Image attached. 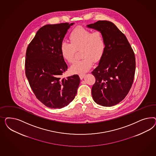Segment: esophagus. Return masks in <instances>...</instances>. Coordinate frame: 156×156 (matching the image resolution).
I'll return each mask as SVG.
<instances>
[{"mask_svg": "<svg viewBox=\"0 0 156 156\" xmlns=\"http://www.w3.org/2000/svg\"><path fill=\"white\" fill-rule=\"evenodd\" d=\"M79 76H80V80H83V78L85 77V74H80Z\"/></svg>", "mask_w": 156, "mask_h": 156, "instance_id": "obj_1", "label": "esophagus"}]
</instances>
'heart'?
I'll return each mask as SVG.
<instances>
[{
  "instance_id": "b5f03b06",
  "label": "heart",
  "mask_w": 156,
  "mask_h": 156,
  "mask_svg": "<svg viewBox=\"0 0 156 156\" xmlns=\"http://www.w3.org/2000/svg\"><path fill=\"white\" fill-rule=\"evenodd\" d=\"M70 43L62 42L60 50L63 58L69 63L74 61L76 51L80 50L82 59L75 62L70 70L74 74H82L89 71L94 62H99L104 55L106 43L101 31H91L82 27L73 30L69 37Z\"/></svg>"
}]
</instances>
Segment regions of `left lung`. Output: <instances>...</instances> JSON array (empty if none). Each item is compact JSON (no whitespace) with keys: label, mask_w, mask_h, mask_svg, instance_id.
I'll return each instance as SVG.
<instances>
[{"label":"left lung","mask_w":156,"mask_h":156,"mask_svg":"<svg viewBox=\"0 0 156 156\" xmlns=\"http://www.w3.org/2000/svg\"><path fill=\"white\" fill-rule=\"evenodd\" d=\"M87 27L101 31L106 43L98 66L91 72L95 77L92 97L99 105L114 106L125 98L132 86L136 70L134 53L125 35L113 23L99 20Z\"/></svg>","instance_id":"obj_1"}]
</instances>
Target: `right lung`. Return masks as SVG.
<instances>
[{
    "label": "right lung",
    "instance_id": "1",
    "mask_svg": "<svg viewBox=\"0 0 156 156\" xmlns=\"http://www.w3.org/2000/svg\"><path fill=\"white\" fill-rule=\"evenodd\" d=\"M74 23L47 24L28 44L26 76L36 97L51 109H61L76 97L80 83L78 75L61 78L67 65L60 50L67 31Z\"/></svg>",
    "mask_w": 156,
    "mask_h": 156
}]
</instances>
